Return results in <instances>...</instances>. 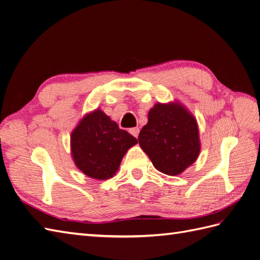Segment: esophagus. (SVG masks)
Here are the masks:
<instances>
[{
	"mask_svg": "<svg viewBox=\"0 0 260 260\" xmlns=\"http://www.w3.org/2000/svg\"><path fill=\"white\" fill-rule=\"evenodd\" d=\"M129 132L131 133V135H132L133 137L138 138V136H139V132H140V129H139L138 127H136V128H131V129L129 130Z\"/></svg>",
	"mask_w": 260,
	"mask_h": 260,
	"instance_id": "esophagus-1",
	"label": "esophagus"
}]
</instances>
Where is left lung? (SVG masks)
I'll list each match as a JSON object with an SVG mask.
<instances>
[{"label":"left lung","instance_id":"8db88e82","mask_svg":"<svg viewBox=\"0 0 260 260\" xmlns=\"http://www.w3.org/2000/svg\"><path fill=\"white\" fill-rule=\"evenodd\" d=\"M140 131L139 144L154 167L166 175H179L197 159L200 152L196 118L178 102L157 103Z\"/></svg>","mask_w":260,"mask_h":260}]
</instances>
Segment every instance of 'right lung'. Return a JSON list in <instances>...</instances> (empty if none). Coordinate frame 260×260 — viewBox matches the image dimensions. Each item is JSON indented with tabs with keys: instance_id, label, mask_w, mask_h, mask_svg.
<instances>
[{
	"instance_id": "add662e5",
	"label": "right lung",
	"mask_w": 260,
	"mask_h": 260,
	"mask_svg": "<svg viewBox=\"0 0 260 260\" xmlns=\"http://www.w3.org/2000/svg\"><path fill=\"white\" fill-rule=\"evenodd\" d=\"M138 140L119 129L101 109L84 116L71 133V154L76 167L94 179L111 178L122 157Z\"/></svg>"
}]
</instances>
